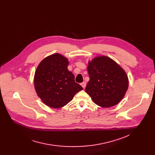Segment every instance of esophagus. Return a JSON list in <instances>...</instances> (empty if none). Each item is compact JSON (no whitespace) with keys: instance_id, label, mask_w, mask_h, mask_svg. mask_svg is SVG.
Segmentation results:
<instances>
[{"instance_id":"esophagus-1","label":"esophagus","mask_w":155,"mask_h":155,"mask_svg":"<svg viewBox=\"0 0 155 155\" xmlns=\"http://www.w3.org/2000/svg\"><path fill=\"white\" fill-rule=\"evenodd\" d=\"M81 86L83 87V88L84 89L86 87V82H83L81 84Z\"/></svg>"}]
</instances>
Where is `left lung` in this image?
I'll return each mask as SVG.
<instances>
[{
  "label": "left lung",
  "instance_id": "1",
  "mask_svg": "<svg viewBox=\"0 0 155 155\" xmlns=\"http://www.w3.org/2000/svg\"><path fill=\"white\" fill-rule=\"evenodd\" d=\"M89 81L85 92L95 104L109 108L117 104L128 88V78L116 61L105 55L88 62Z\"/></svg>",
  "mask_w": 155,
  "mask_h": 155
}]
</instances>
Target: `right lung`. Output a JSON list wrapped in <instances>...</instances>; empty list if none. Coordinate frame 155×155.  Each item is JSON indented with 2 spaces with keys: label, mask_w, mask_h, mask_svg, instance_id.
Wrapping results in <instances>:
<instances>
[{
  "label": "right lung",
  "mask_w": 155,
  "mask_h": 155,
  "mask_svg": "<svg viewBox=\"0 0 155 155\" xmlns=\"http://www.w3.org/2000/svg\"><path fill=\"white\" fill-rule=\"evenodd\" d=\"M66 57L55 53L39 63L34 76V85L38 97L47 106L60 109L71 101L83 88L74 81L68 70Z\"/></svg>",
  "instance_id": "1"
}]
</instances>
